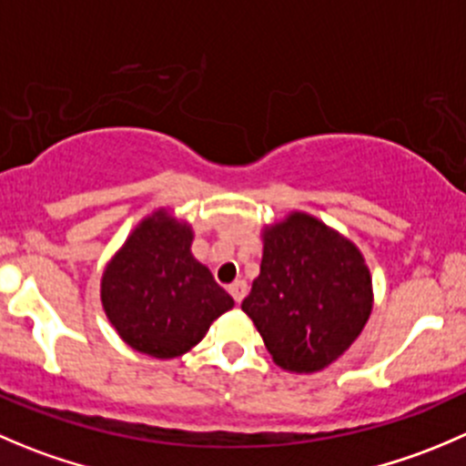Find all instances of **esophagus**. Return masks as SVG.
Returning <instances> with one entry per match:
<instances>
[{
	"instance_id": "1",
	"label": "esophagus",
	"mask_w": 466,
	"mask_h": 466,
	"mask_svg": "<svg viewBox=\"0 0 466 466\" xmlns=\"http://www.w3.org/2000/svg\"><path fill=\"white\" fill-rule=\"evenodd\" d=\"M248 293V284L243 279H237L234 284H229V296L234 298V302H241Z\"/></svg>"
}]
</instances>
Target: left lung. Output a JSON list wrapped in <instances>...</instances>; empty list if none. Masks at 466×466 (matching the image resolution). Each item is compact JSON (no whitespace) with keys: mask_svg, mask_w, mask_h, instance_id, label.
<instances>
[{"mask_svg":"<svg viewBox=\"0 0 466 466\" xmlns=\"http://www.w3.org/2000/svg\"><path fill=\"white\" fill-rule=\"evenodd\" d=\"M259 278L241 309L284 371L316 373L346 353L373 309V284L353 241L302 211L264 228Z\"/></svg>","mask_w":466,"mask_h":466,"instance_id":"obj_1","label":"left lung"}]
</instances>
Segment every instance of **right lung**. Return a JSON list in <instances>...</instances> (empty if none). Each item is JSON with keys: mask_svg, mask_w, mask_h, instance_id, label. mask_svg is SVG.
I'll list each match as a JSON object with an SVG mask.
<instances>
[{"mask_svg": "<svg viewBox=\"0 0 466 466\" xmlns=\"http://www.w3.org/2000/svg\"><path fill=\"white\" fill-rule=\"evenodd\" d=\"M193 229L166 209L134 228L102 275V307L127 346L159 360L202 341L234 300L191 255Z\"/></svg>", "mask_w": 466, "mask_h": 466, "instance_id": "obj_1", "label": "right lung"}]
</instances>
